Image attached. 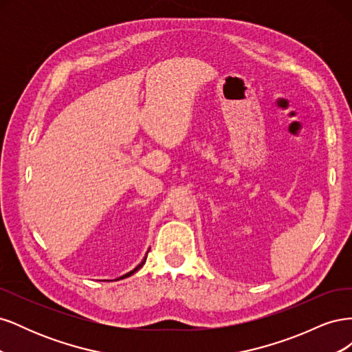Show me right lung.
<instances>
[{
	"instance_id": "right-lung-1",
	"label": "right lung",
	"mask_w": 352,
	"mask_h": 352,
	"mask_svg": "<svg viewBox=\"0 0 352 352\" xmlns=\"http://www.w3.org/2000/svg\"><path fill=\"white\" fill-rule=\"evenodd\" d=\"M146 255H148V252H146ZM146 255H145V257H144V260H142V261H141V263H140V264H138V265H136V267H135V269H133V270H131V272H129V273H126V274H123V276H120V278H117V279H116V280H120V279H124V278H129V276H132V274H133V273H135V272H138V270H140V269H141V267H142V265H144V264H145V261H146Z\"/></svg>"
}]
</instances>
